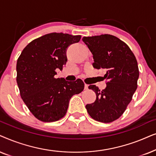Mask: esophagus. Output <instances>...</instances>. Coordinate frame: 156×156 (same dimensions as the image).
Instances as JSON below:
<instances>
[{
    "label": "esophagus",
    "instance_id": "esophagus-1",
    "mask_svg": "<svg viewBox=\"0 0 156 156\" xmlns=\"http://www.w3.org/2000/svg\"><path fill=\"white\" fill-rule=\"evenodd\" d=\"M85 90H88V85H87V84H85Z\"/></svg>",
    "mask_w": 156,
    "mask_h": 156
}]
</instances>
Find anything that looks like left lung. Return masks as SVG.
I'll list each match as a JSON object with an SVG mask.
<instances>
[{
	"instance_id": "obj_1",
	"label": "left lung",
	"mask_w": 156,
	"mask_h": 156,
	"mask_svg": "<svg viewBox=\"0 0 156 156\" xmlns=\"http://www.w3.org/2000/svg\"><path fill=\"white\" fill-rule=\"evenodd\" d=\"M82 40L93 54V67L106 71L104 90L95 85L88 86L95 92L96 100L86 105L87 111L97 121L111 123L123 115L138 87L137 60L128 45L112 35L83 37Z\"/></svg>"
}]
</instances>
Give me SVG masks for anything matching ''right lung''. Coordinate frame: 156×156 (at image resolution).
Listing matches in <instances>:
<instances>
[{"label": "right lung", "mask_w": 156, "mask_h": 156, "mask_svg": "<svg viewBox=\"0 0 156 156\" xmlns=\"http://www.w3.org/2000/svg\"><path fill=\"white\" fill-rule=\"evenodd\" d=\"M81 36L52 33L31 41L18 57L16 80L20 95L31 113L43 122L57 121L67 112L73 95L84 89L81 79L55 78L67 61L66 51Z\"/></svg>", "instance_id": "1"}]
</instances>
